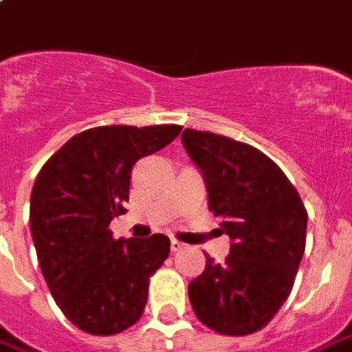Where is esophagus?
<instances>
[{"label":"esophagus","mask_w":352,"mask_h":352,"mask_svg":"<svg viewBox=\"0 0 352 352\" xmlns=\"http://www.w3.org/2000/svg\"><path fill=\"white\" fill-rule=\"evenodd\" d=\"M184 248H186V244H182L180 240L172 238V240H170V250H172V252H180V250H184Z\"/></svg>","instance_id":"34e87169"}]
</instances>
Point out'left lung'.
I'll return each mask as SVG.
<instances>
[{
	"instance_id": "obj_1",
	"label": "left lung",
	"mask_w": 352,
	"mask_h": 352,
	"mask_svg": "<svg viewBox=\"0 0 352 352\" xmlns=\"http://www.w3.org/2000/svg\"><path fill=\"white\" fill-rule=\"evenodd\" d=\"M182 143L204 174L209 211L230 242L225 263L207 256L188 285L197 320L223 336H250L289 298L306 248L308 213L285 172L256 147L184 129Z\"/></svg>"
}]
</instances>
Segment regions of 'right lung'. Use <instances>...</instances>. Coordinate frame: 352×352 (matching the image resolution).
<instances>
[{
    "instance_id": "1",
    "label": "right lung",
    "mask_w": 352,
    "mask_h": 352,
    "mask_svg": "<svg viewBox=\"0 0 352 352\" xmlns=\"http://www.w3.org/2000/svg\"><path fill=\"white\" fill-rule=\"evenodd\" d=\"M180 126H100L54 153L30 193V234L63 316L91 336H116L145 310L148 279L170 254L164 234L112 236L126 213L131 168L178 138Z\"/></svg>"
}]
</instances>
